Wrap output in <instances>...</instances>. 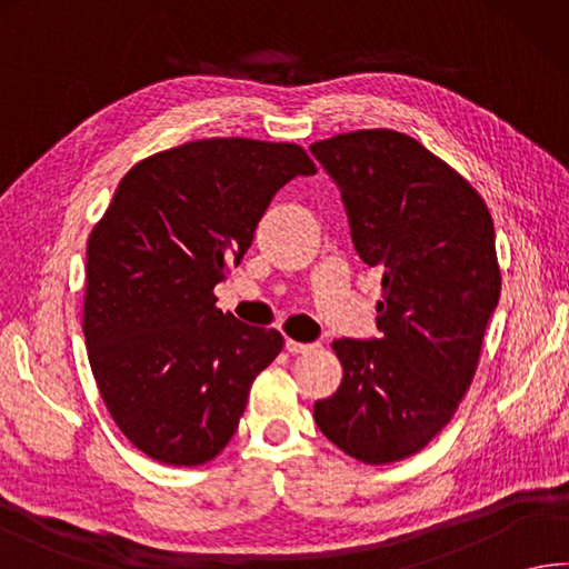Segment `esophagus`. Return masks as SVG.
I'll return each instance as SVG.
<instances>
[{"mask_svg":"<svg viewBox=\"0 0 569 569\" xmlns=\"http://www.w3.org/2000/svg\"><path fill=\"white\" fill-rule=\"evenodd\" d=\"M284 347L289 353H305L309 349H315V345H302V341H295V339H287Z\"/></svg>","mask_w":569,"mask_h":569,"instance_id":"esophagus-1","label":"esophagus"}]
</instances>
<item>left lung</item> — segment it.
I'll list each match as a JSON object with an SVG mask.
<instances>
[{
    "mask_svg": "<svg viewBox=\"0 0 569 569\" xmlns=\"http://www.w3.org/2000/svg\"><path fill=\"white\" fill-rule=\"evenodd\" d=\"M345 200L359 257L379 267V339H337L339 389L319 431L369 466L421 451L470 389L500 299L496 228L468 180L416 138L371 128L309 146Z\"/></svg>",
    "mask_w": 569,
    "mask_h": 569,
    "instance_id": "1",
    "label": "left lung"
}]
</instances>
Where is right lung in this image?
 <instances>
[{
  "label": "right lung",
  "instance_id": "obj_1",
  "mask_svg": "<svg viewBox=\"0 0 569 569\" xmlns=\"http://www.w3.org/2000/svg\"><path fill=\"white\" fill-rule=\"evenodd\" d=\"M317 168L305 148L206 138L136 163L86 244L83 337L101 399L138 451L202 466L238 431L284 339L212 295L274 192Z\"/></svg>",
  "mask_w": 569,
  "mask_h": 569
}]
</instances>
